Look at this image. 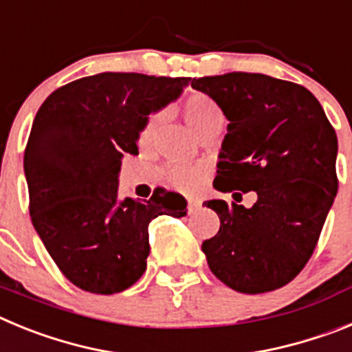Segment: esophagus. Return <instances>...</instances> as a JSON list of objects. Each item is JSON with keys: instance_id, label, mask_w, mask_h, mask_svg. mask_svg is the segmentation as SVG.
<instances>
[{"instance_id": "obj_1", "label": "esophagus", "mask_w": 352, "mask_h": 352, "mask_svg": "<svg viewBox=\"0 0 352 352\" xmlns=\"http://www.w3.org/2000/svg\"><path fill=\"white\" fill-rule=\"evenodd\" d=\"M199 208H201V201H199V199H188V206H186L188 213H194Z\"/></svg>"}]
</instances>
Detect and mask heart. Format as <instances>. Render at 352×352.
<instances>
[{
    "mask_svg": "<svg viewBox=\"0 0 352 352\" xmlns=\"http://www.w3.org/2000/svg\"><path fill=\"white\" fill-rule=\"evenodd\" d=\"M182 111L186 125L190 126L195 133H199L203 129L210 126L214 121H223L222 107L208 93H190L183 100ZM162 120H164V113L162 111H155V113H151L146 118L141 130H139V142L141 144H148L153 139ZM169 178L173 182V185L176 188H179V190H192V188H195L199 179H201V170L194 169V167H174L170 170Z\"/></svg>",
    "mask_w": 352,
    "mask_h": 352,
    "instance_id": "heart-1",
    "label": "heart"
}]
</instances>
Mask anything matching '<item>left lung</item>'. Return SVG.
I'll use <instances>...</instances> for the list:
<instances>
[{"label":"left lung","instance_id":"obj_1","mask_svg":"<svg viewBox=\"0 0 352 352\" xmlns=\"http://www.w3.org/2000/svg\"><path fill=\"white\" fill-rule=\"evenodd\" d=\"M229 120L213 186L256 204L206 201L220 229L203 243L213 275L245 294L275 291L305 268L338 190L337 133L300 84L231 72L192 79Z\"/></svg>","mask_w":352,"mask_h":352}]
</instances>
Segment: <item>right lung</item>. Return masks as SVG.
Returning <instances> with one entry per match:
<instances>
[{
  "instance_id": "obj_1",
  "label": "right lung",
  "mask_w": 352,
  "mask_h": 352,
  "mask_svg": "<svg viewBox=\"0 0 352 352\" xmlns=\"http://www.w3.org/2000/svg\"><path fill=\"white\" fill-rule=\"evenodd\" d=\"M188 80L104 72L65 84L38 109L24 151L31 222L82 291L114 294L135 284L146 272L149 222L186 214L185 197L164 188L149 201H121L118 174L123 153H139L146 118Z\"/></svg>"
}]
</instances>
